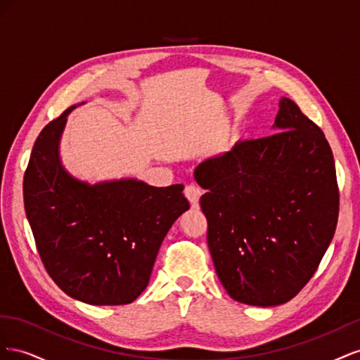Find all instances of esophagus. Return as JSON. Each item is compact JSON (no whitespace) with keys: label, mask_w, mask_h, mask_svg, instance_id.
<instances>
[{"label":"esophagus","mask_w":360,"mask_h":360,"mask_svg":"<svg viewBox=\"0 0 360 360\" xmlns=\"http://www.w3.org/2000/svg\"><path fill=\"white\" fill-rule=\"evenodd\" d=\"M201 193H202L201 189L198 186H193V184H189V186H186V189H184V197L189 200L192 205H197L200 202Z\"/></svg>","instance_id":"1"}]
</instances>
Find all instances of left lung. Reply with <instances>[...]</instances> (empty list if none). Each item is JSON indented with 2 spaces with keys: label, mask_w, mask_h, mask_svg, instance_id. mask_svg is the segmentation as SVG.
Returning <instances> with one entry per match:
<instances>
[{
  "label": "left lung",
  "mask_w": 360,
  "mask_h": 360,
  "mask_svg": "<svg viewBox=\"0 0 360 360\" xmlns=\"http://www.w3.org/2000/svg\"><path fill=\"white\" fill-rule=\"evenodd\" d=\"M274 134L205 159L207 245L230 296L252 307L287 303L308 284L338 222L335 160L323 130L282 97Z\"/></svg>",
  "instance_id": "1"
}]
</instances>
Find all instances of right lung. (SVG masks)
<instances>
[{"label": "right lung", "instance_id": "add662e5", "mask_svg": "<svg viewBox=\"0 0 360 360\" xmlns=\"http://www.w3.org/2000/svg\"><path fill=\"white\" fill-rule=\"evenodd\" d=\"M75 108L52 120L32 147L24 176L27 219L45 269L68 296L89 304L132 303L189 201L183 184L73 177L61 163L60 139Z\"/></svg>", "mask_w": 360, "mask_h": 360}]
</instances>
